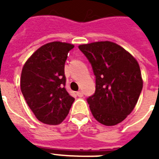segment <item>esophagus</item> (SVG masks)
I'll return each mask as SVG.
<instances>
[{
	"label": "esophagus",
	"instance_id": "esophagus-1",
	"mask_svg": "<svg viewBox=\"0 0 159 159\" xmlns=\"http://www.w3.org/2000/svg\"><path fill=\"white\" fill-rule=\"evenodd\" d=\"M76 94H77V96H78V97H83V91H81V90L77 91V92H76Z\"/></svg>",
	"mask_w": 159,
	"mask_h": 159
}]
</instances>
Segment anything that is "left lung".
Here are the masks:
<instances>
[{
	"label": "left lung",
	"instance_id": "8db88e82",
	"mask_svg": "<svg viewBox=\"0 0 159 159\" xmlns=\"http://www.w3.org/2000/svg\"><path fill=\"white\" fill-rule=\"evenodd\" d=\"M93 68L95 93L88 98L93 117L106 126L123 122L139 100L143 87L140 66L132 54L109 41L78 46Z\"/></svg>",
	"mask_w": 159,
	"mask_h": 159
}]
</instances>
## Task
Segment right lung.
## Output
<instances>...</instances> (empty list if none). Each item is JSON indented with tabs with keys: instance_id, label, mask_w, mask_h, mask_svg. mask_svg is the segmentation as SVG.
Masks as SVG:
<instances>
[{
	"instance_id": "right-lung-1",
	"label": "right lung",
	"mask_w": 159,
	"mask_h": 159,
	"mask_svg": "<svg viewBox=\"0 0 159 159\" xmlns=\"http://www.w3.org/2000/svg\"><path fill=\"white\" fill-rule=\"evenodd\" d=\"M73 44L52 42L42 46L23 66L20 89L26 103L42 123L58 125L75 99L65 88V63Z\"/></svg>"
}]
</instances>
